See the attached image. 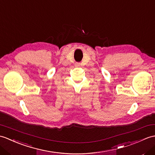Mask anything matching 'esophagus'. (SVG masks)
Returning a JSON list of instances; mask_svg holds the SVG:
<instances>
[{"mask_svg": "<svg viewBox=\"0 0 155 155\" xmlns=\"http://www.w3.org/2000/svg\"><path fill=\"white\" fill-rule=\"evenodd\" d=\"M75 66H76V67H80L81 66V63H75Z\"/></svg>", "mask_w": 155, "mask_h": 155, "instance_id": "1", "label": "esophagus"}]
</instances>
